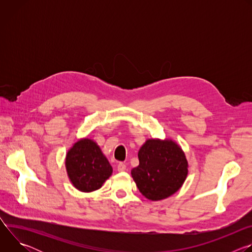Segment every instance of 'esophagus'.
<instances>
[{"instance_id": "34e87169", "label": "esophagus", "mask_w": 252, "mask_h": 252, "mask_svg": "<svg viewBox=\"0 0 252 252\" xmlns=\"http://www.w3.org/2000/svg\"><path fill=\"white\" fill-rule=\"evenodd\" d=\"M126 169V163H124V162H120L119 164H118V170L119 171H125Z\"/></svg>"}]
</instances>
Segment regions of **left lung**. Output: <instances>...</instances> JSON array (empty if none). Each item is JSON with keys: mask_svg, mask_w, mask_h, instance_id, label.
<instances>
[{"mask_svg": "<svg viewBox=\"0 0 252 252\" xmlns=\"http://www.w3.org/2000/svg\"><path fill=\"white\" fill-rule=\"evenodd\" d=\"M138 160L131 176L141 194L153 201L175 193L189 172L185 153L170 139H148L138 151Z\"/></svg>", "mask_w": 252, "mask_h": 252, "instance_id": "obj_1", "label": "left lung"}]
</instances>
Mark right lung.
<instances>
[{
  "instance_id": "add662e5",
  "label": "right lung",
  "mask_w": 252,
  "mask_h": 252,
  "mask_svg": "<svg viewBox=\"0 0 252 252\" xmlns=\"http://www.w3.org/2000/svg\"><path fill=\"white\" fill-rule=\"evenodd\" d=\"M65 168L70 183L83 192L100 189L113 173V167L99 147L89 138L77 141L67 152Z\"/></svg>"
}]
</instances>
